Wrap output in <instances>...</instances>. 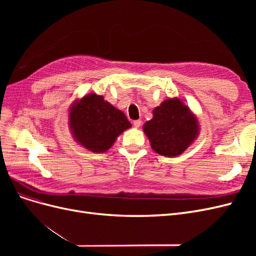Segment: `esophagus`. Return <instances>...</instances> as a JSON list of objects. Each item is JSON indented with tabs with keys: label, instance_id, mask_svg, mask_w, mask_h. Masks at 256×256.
I'll use <instances>...</instances> for the list:
<instances>
[{
	"label": "esophagus",
	"instance_id": "obj_1",
	"mask_svg": "<svg viewBox=\"0 0 256 256\" xmlns=\"http://www.w3.org/2000/svg\"><path fill=\"white\" fill-rule=\"evenodd\" d=\"M141 124H142V122L140 120H134V126L136 127V128H138L141 126Z\"/></svg>",
	"mask_w": 256,
	"mask_h": 256
}]
</instances>
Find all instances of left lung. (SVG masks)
<instances>
[{
  "instance_id": "obj_1",
  "label": "left lung",
  "mask_w": 256,
  "mask_h": 256,
  "mask_svg": "<svg viewBox=\"0 0 256 256\" xmlns=\"http://www.w3.org/2000/svg\"><path fill=\"white\" fill-rule=\"evenodd\" d=\"M143 131L157 154L176 157L196 140L200 125L190 108L174 97L154 108L152 118L144 124Z\"/></svg>"
}]
</instances>
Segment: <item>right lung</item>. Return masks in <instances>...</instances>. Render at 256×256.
Instances as JSON below:
<instances>
[{"label": "right lung", "mask_w": 256, "mask_h": 256, "mask_svg": "<svg viewBox=\"0 0 256 256\" xmlns=\"http://www.w3.org/2000/svg\"><path fill=\"white\" fill-rule=\"evenodd\" d=\"M68 118L76 143L92 152L109 150L118 136L131 127L125 114L95 92L76 100Z\"/></svg>", "instance_id": "1"}]
</instances>
